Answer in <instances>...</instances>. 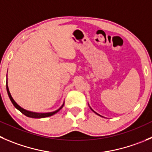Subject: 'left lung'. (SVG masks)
I'll list each match as a JSON object with an SVG mask.
<instances>
[{"instance_id": "left-lung-1", "label": "left lung", "mask_w": 152, "mask_h": 152, "mask_svg": "<svg viewBox=\"0 0 152 152\" xmlns=\"http://www.w3.org/2000/svg\"><path fill=\"white\" fill-rule=\"evenodd\" d=\"M90 109H91V110H92V111H93V112H94V113H96V114H97V115H100V116H102V115H99V113H96V112H95V111H94V110H92V108H91V107H90Z\"/></svg>"}]
</instances>
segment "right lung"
Segmentation results:
<instances>
[{"mask_svg":"<svg viewBox=\"0 0 152 152\" xmlns=\"http://www.w3.org/2000/svg\"><path fill=\"white\" fill-rule=\"evenodd\" d=\"M7 93H8V95H9V98H10V101L12 102V104L14 105V107H15V108H16L17 110H18L20 111V112L22 113L24 115H25L27 117H30V118H45V117H49V116H51V115H54L55 113H57V112H59V111L60 110L62 109V107H63V105H64V103L62 104V106L60 107L59 109H57V110L55 111H53V112H49V113H37V112H33V111H30V110H27L24 109V108H22L21 107H20L19 105L18 104L16 103V102H15V100H14L13 99H12V95H11V94H10V90H9V87H8V83H7Z\"/></svg>","mask_w":152,"mask_h":152,"instance_id":"1","label":"right lung"}]
</instances>
